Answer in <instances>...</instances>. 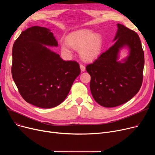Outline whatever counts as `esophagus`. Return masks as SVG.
Here are the masks:
<instances>
[{"label":"esophagus","mask_w":155,"mask_h":155,"mask_svg":"<svg viewBox=\"0 0 155 155\" xmlns=\"http://www.w3.org/2000/svg\"><path fill=\"white\" fill-rule=\"evenodd\" d=\"M80 67L81 71H84L85 70V67L84 66V64H80Z\"/></svg>","instance_id":"obj_1"}]
</instances>
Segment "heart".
Segmentation results:
<instances>
[{
	"label": "heart",
	"instance_id": "1",
	"mask_svg": "<svg viewBox=\"0 0 155 155\" xmlns=\"http://www.w3.org/2000/svg\"><path fill=\"white\" fill-rule=\"evenodd\" d=\"M68 44L61 45V51L68 56L72 54L71 48L78 50V53L85 61H92L98 56L102 50V38L90 29H80L72 32L67 37Z\"/></svg>",
	"mask_w": 155,
	"mask_h": 155
}]
</instances>
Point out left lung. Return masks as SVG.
I'll return each instance as SVG.
<instances>
[{"mask_svg": "<svg viewBox=\"0 0 155 155\" xmlns=\"http://www.w3.org/2000/svg\"><path fill=\"white\" fill-rule=\"evenodd\" d=\"M116 42L86 67L91 80L90 88L94 100L103 107L123 104L138 92L143 79L144 51L139 36L123 24H117ZM130 50L127 58L117 61L121 48Z\"/></svg>", "mask_w": 155, "mask_h": 155, "instance_id": "8db88e82", "label": "left lung"}]
</instances>
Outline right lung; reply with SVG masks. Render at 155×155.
Wrapping results in <instances>:
<instances>
[{
    "label": "right lung",
    "mask_w": 155,
    "mask_h": 155,
    "mask_svg": "<svg viewBox=\"0 0 155 155\" xmlns=\"http://www.w3.org/2000/svg\"><path fill=\"white\" fill-rule=\"evenodd\" d=\"M46 46H58L49 29L32 26L22 31L12 47L11 71L22 98L48 109L66 99L80 68L77 61H64Z\"/></svg>",
    "instance_id": "add662e5"
}]
</instances>
